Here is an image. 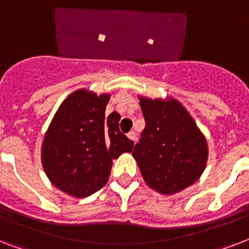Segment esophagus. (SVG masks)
Listing matches in <instances>:
<instances>
[{
	"label": "esophagus",
	"instance_id": "34e87169",
	"mask_svg": "<svg viewBox=\"0 0 249 249\" xmlns=\"http://www.w3.org/2000/svg\"><path fill=\"white\" fill-rule=\"evenodd\" d=\"M126 136H128V138L130 141H133V142H136V140H137V136H136V133L134 132H129L128 134H126Z\"/></svg>",
	"mask_w": 249,
	"mask_h": 249
}]
</instances>
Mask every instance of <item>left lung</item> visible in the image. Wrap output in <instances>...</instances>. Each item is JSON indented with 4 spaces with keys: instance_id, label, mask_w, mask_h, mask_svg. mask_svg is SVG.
Returning a JSON list of instances; mask_svg holds the SVG:
<instances>
[{
    "instance_id": "left-lung-1",
    "label": "left lung",
    "mask_w": 249,
    "mask_h": 249,
    "mask_svg": "<svg viewBox=\"0 0 249 249\" xmlns=\"http://www.w3.org/2000/svg\"><path fill=\"white\" fill-rule=\"evenodd\" d=\"M146 126L133 156L144 182L172 195L200 178L208 160V144L187 109L176 101L140 97Z\"/></svg>"
}]
</instances>
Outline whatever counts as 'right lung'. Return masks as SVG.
I'll use <instances>...</instances> for the list:
<instances>
[{
    "label": "right lung",
    "instance_id": "obj_1",
    "mask_svg": "<svg viewBox=\"0 0 249 249\" xmlns=\"http://www.w3.org/2000/svg\"><path fill=\"white\" fill-rule=\"evenodd\" d=\"M108 101L109 94L76 90L62 102L45 134L41 147L45 173L56 189L73 197L102 189L112 159L134 147L119 129L120 115H105Z\"/></svg>",
    "mask_w": 249,
    "mask_h": 249
}]
</instances>
